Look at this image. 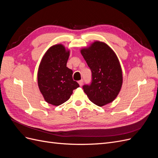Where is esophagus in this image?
<instances>
[{
  "mask_svg": "<svg viewBox=\"0 0 158 158\" xmlns=\"http://www.w3.org/2000/svg\"><path fill=\"white\" fill-rule=\"evenodd\" d=\"M83 82H84L83 80H80V81H78V84H79V85H80V86H82V84H83Z\"/></svg>",
  "mask_w": 158,
  "mask_h": 158,
  "instance_id": "obj_1",
  "label": "esophagus"
}]
</instances>
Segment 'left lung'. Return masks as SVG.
<instances>
[{
	"label": "left lung",
	"mask_w": 158,
	"mask_h": 158,
	"mask_svg": "<svg viewBox=\"0 0 158 158\" xmlns=\"http://www.w3.org/2000/svg\"><path fill=\"white\" fill-rule=\"evenodd\" d=\"M80 52L92 71V81L84 85L89 99L99 107L113 102L123 84V72L116 54L106 43L95 41Z\"/></svg>",
	"instance_id": "1"
}]
</instances>
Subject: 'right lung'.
Segmentation results:
<instances>
[{
    "label": "right lung",
    "instance_id": "1",
    "mask_svg": "<svg viewBox=\"0 0 158 158\" xmlns=\"http://www.w3.org/2000/svg\"><path fill=\"white\" fill-rule=\"evenodd\" d=\"M70 51L62 44L51 46L43 56L37 72V84L45 102L58 106L69 100L79 84L66 66Z\"/></svg>",
    "mask_w": 158,
    "mask_h": 158
}]
</instances>
